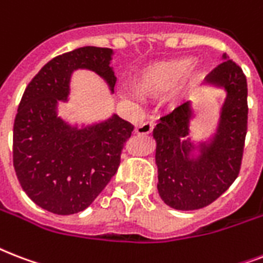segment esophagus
<instances>
[{
    "mask_svg": "<svg viewBox=\"0 0 263 263\" xmlns=\"http://www.w3.org/2000/svg\"><path fill=\"white\" fill-rule=\"evenodd\" d=\"M153 129H154V123L146 121L135 128V134L136 135H148V134H152Z\"/></svg>",
    "mask_w": 263,
    "mask_h": 263,
    "instance_id": "obj_1",
    "label": "esophagus"
}]
</instances>
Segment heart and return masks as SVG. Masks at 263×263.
I'll list each match as a JSON object with an SVG mask.
<instances>
[{
  "instance_id": "1",
  "label": "heart",
  "mask_w": 263,
  "mask_h": 263,
  "mask_svg": "<svg viewBox=\"0 0 263 263\" xmlns=\"http://www.w3.org/2000/svg\"><path fill=\"white\" fill-rule=\"evenodd\" d=\"M192 65L194 59L187 55L150 64L135 76L136 90L144 97H160L176 85L173 97L185 98L206 76L204 68Z\"/></svg>"
}]
</instances>
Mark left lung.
Listing matches in <instances>:
<instances>
[{
    "instance_id": "obj_1",
    "label": "left lung",
    "mask_w": 263,
    "mask_h": 263,
    "mask_svg": "<svg viewBox=\"0 0 263 263\" xmlns=\"http://www.w3.org/2000/svg\"><path fill=\"white\" fill-rule=\"evenodd\" d=\"M208 87L224 90L214 132L192 140L196 117L191 101L161 117L153 129L156 139L157 190L176 210H196L221 196L239 175L247 134V82L241 68L227 54L206 78Z\"/></svg>"
}]
</instances>
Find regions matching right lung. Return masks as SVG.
<instances>
[{
    "mask_svg": "<svg viewBox=\"0 0 263 263\" xmlns=\"http://www.w3.org/2000/svg\"><path fill=\"white\" fill-rule=\"evenodd\" d=\"M113 50L84 46L57 55L27 86L13 125V166L28 198L47 212L68 216L87 209L115 176L134 125L117 115L92 124L59 116L78 69L94 72L113 94Z\"/></svg>",
    "mask_w": 263,
    "mask_h": 263,
    "instance_id": "1",
    "label": "right lung"
}]
</instances>
